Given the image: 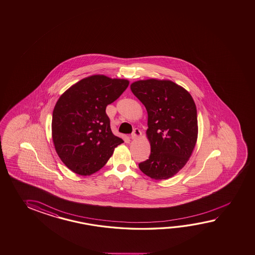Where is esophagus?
<instances>
[{"label":"esophagus","instance_id":"esophagus-1","mask_svg":"<svg viewBox=\"0 0 255 255\" xmlns=\"http://www.w3.org/2000/svg\"><path fill=\"white\" fill-rule=\"evenodd\" d=\"M140 135H141V131L138 128H135L131 135V139H136L139 137Z\"/></svg>","mask_w":255,"mask_h":255}]
</instances>
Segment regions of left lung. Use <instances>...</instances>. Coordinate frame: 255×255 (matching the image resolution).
Instances as JSON below:
<instances>
[{
  "instance_id": "left-lung-1",
  "label": "left lung",
  "mask_w": 255,
  "mask_h": 255,
  "mask_svg": "<svg viewBox=\"0 0 255 255\" xmlns=\"http://www.w3.org/2000/svg\"><path fill=\"white\" fill-rule=\"evenodd\" d=\"M147 111L145 132L149 158L139 169L155 180L168 179L182 169L195 149L198 123L195 101L182 86L170 80H140L130 85Z\"/></svg>"
}]
</instances>
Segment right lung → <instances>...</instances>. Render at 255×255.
Here are the masks:
<instances>
[{
  "label": "right lung",
  "instance_id": "1",
  "mask_svg": "<svg viewBox=\"0 0 255 255\" xmlns=\"http://www.w3.org/2000/svg\"><path fill=\"white\" fill-rule=\"evenodd\" d=\"M128 84L125 79L97 74L78 81L60 96L52 113L51 135L59 157L72 172H98L124 142L112 133L106 108Z\"/></svg>",
  "mask_w": 255,
  "mask_h": 255
}]
</instances>
